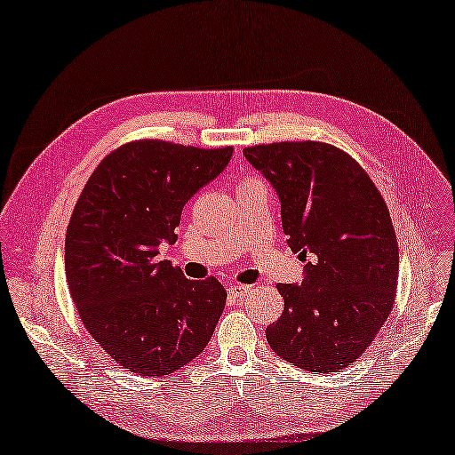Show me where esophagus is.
Instances as JSON below:
<instances>
[{
  "instance_id": "1",
  "label": "esophagus",
  "mask_w": 455,
  "mask_h": 455,
  "mask_svg": "<svg viewBox=\"0 0 455 455\" xmlns=\"http://www.w3.org/2000/svg\"><path fill=\"white\" fill-rule=\"evenodd\" d=\"M249 291H251V285L234 283V285H229V287H228V293H229V297H234V299H245V297L249 295Z\"/></svg>"
}]
</instances>
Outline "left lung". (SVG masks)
<instances>
[{
  "label": "left lung",
  "instance_id": "1",
  "mask_svg": "<svg viewBox=\"0 0 455 455\" xmlns=\"http://www.w3.org/2000/svg\"><path fill=\"white\" fill-rule=\"evenodd\" d=\"M280 198L301 283H280L282 316L266 328L272 351L315 374L359 359L390 316L400 270L390 212L371 177L324 142L243 150Z\"/></svg>",
  "mask_w": 455,
  "mask_h": 455
}]
</instances>
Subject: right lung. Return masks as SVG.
Returning a JSON list of instances; mask_svg holds the SVG:
<instances>
[{
	"mask_svg": "<svg viewBox=\"0 0 455 455\" xmlns=\"http://www.w3.org/2000/svg\"><path fill=\"white\" fill-rule=\"evenodd\" d=\"M234 148L139 140L100 162L65 237V274L83 324L109 357L164 376L201 355L226 307L218 280H187L162 243L177 241L183 206L226 170Z\"/></svg>",
	"mask_w": 455,
	"mask_h": 455,
	"instance_id": "1",
	"label": "right lung"
}]
</instances>
